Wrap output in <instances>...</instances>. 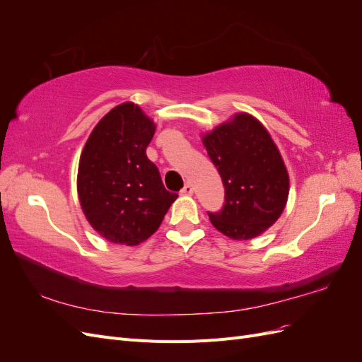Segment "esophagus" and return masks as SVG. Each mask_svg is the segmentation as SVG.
Masks as SVG:
<instances>
[{
    "label": "esophagus",
    "mask_w": 362,
    "mask_h": 362,
    "mask_svg": "<svg viewBox=\"0 0 362 362\" xmlns=\"http://www.w3.org/2000/svg\"><path fill=\"white\" fill-rule=\"evenodd\" d=\"M181 194H193V187H192L190 182H185L184 184V187L181 190Z\"/></svg>",
    "instance_id": "esophagus-1"
}]
</instances>
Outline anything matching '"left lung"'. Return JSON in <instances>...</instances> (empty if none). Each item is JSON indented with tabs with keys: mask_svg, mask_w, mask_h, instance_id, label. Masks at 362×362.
<instances>
[{
	"mask_svg": "<svg viewBox=\"0 0 362 362\" xmlns=\"http://www.w3.org/2000/svg\"><path fill=\"white\" fill-rule=\"evenodd\" d=\"M202 141L225 187L222 210L208 211L211 223L234 240L259 235L278 221L288 198V173L267 129L240 113Z\"/></svg>",
	"mask_w": 362,
	"mask_h": 362,
	"instance_id": "obj_1",
	"label": "left lung"
}]
</instances>
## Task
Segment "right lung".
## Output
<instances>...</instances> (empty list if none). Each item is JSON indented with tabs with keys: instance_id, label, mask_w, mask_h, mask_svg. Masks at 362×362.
I'll return each mask as SVG.
<instances>
[{
	"instance_id": "obj_1",
	"label": "right lung",
	"mask_w": 362,
	"mask_h": 362,
	"mask_svg": "<svg viewBox=\"0 0 362 362\" xmlns=\"http://www.w3.org/2000/svg\"><path fill=\"white\" fill-rule=\"evenodd\" d=\"M154 133L152 120L125 103L108 112L86 141L78 164L80 204L95 231L108 242H145L177 199L146 157Z\"/></svg>"
}]
</instances>
